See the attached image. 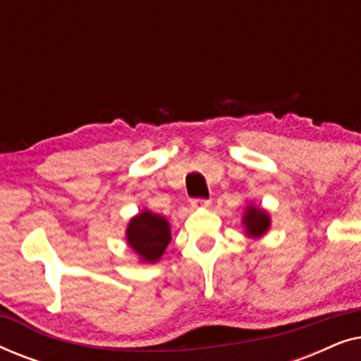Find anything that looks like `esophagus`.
I'll use <instances>...</instances> for the list:
<instances>
[{"label": "esophagus", "instance_id": "34e87169", "mask_svg": "<svg viewBox=\"0 0 361 361\" xmlns=\"http://www.w3.org/2000/svg\"><path fill=\"white\" fill-rule=\"evenodd\" d=\"M212 200L210 199H192L190 205L192 209H205V207H210Z\"/></svg>", "mask_w": 361, "mask_h": 361}]
</instances>
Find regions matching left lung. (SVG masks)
<instances>
[{
  "mask_svg": "<svg viewBox=\"0 0 361 361\" xmlns=\"http://www.w3.org/2000/svg\"><path fill=\"white\" fill-rule=\"evenodd\" d=\"M243 224L246 225V231L251 236H261L266 233L269 228V216L263 210L256 209V207H248L245 214Z\"/></svg>",
  "mask_w": 361,
  "mask_h": 361,
  "instance_id": "8db88e82",
  "label": "left lung"
}]
</instances>
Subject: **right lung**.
Returning <instances> with one entry per match:
<instances>
[{"mask_svg":"<svg viewBox=\"0 0 361 361\" xmlns=\"http://www.w3.org/2000/svg\"><path fill=\"white\" fill-rule=\"evenodd\" d=\"M128 243L142 259L154 263L164 253L171 241V230L164 216L141 212L131 220L126 231Z\"/></svg>","mask_w":361,"mask_h":361,"instance_id":"1","label":"right lung"}]
</instances>
